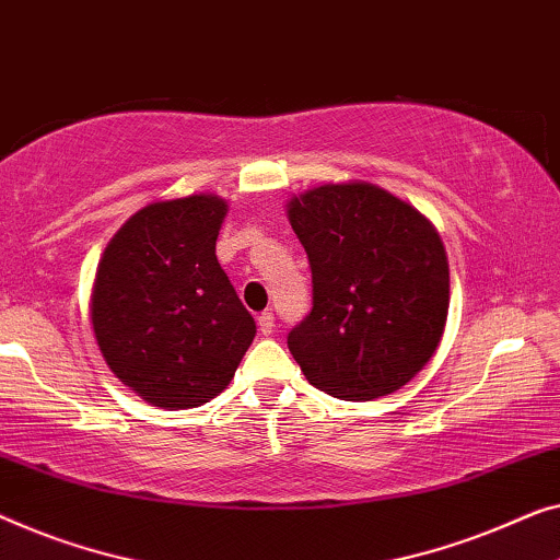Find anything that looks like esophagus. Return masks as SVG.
<instances>
[{
	"instance_id": "34e87169",
	"label": "esophagus",
	"mask_w": 560,
	"mask_h": 560,
	"mask_svg": "<svg viewBox=\"0 0 560 560\" xmlns=\"http://www.w3.org/2000/svg\"><path fill=\"white\" fill-rule=\"evenodd\" d=\"M257 326H260L262 336H270L275 330V315L272 313H260V315H257Z\"/></svg>"
}]
</instances>
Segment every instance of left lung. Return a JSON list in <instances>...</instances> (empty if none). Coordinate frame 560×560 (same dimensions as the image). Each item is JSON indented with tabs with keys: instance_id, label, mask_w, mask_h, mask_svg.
<instances>
[{
	"instance_id": "1",
	"label": "left lung",
	"mask_w": 560,
	"mask_h": 560,
	"mask_svg": "<svg viewBox=\"0 0 560 560\" xmlns=\"http://www.w3.org/2000/svg\"><path fill=\"white\" fill-rule=\"evenodd\" d=\"M313 272V311L288 348L315 388L346 401L409 384L440 346L450 265L424 214L366 182L323 184L288 201Z\"/></svg>"
}]
</instances>
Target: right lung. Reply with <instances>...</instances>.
<instances>
[{
    "label": "right lung",
    "mask_w": 560,
    "mask_h": 560,
    "mask_svg": "<svg viewBox=\"0 0 560 560\" xmlns=\"http://www.w3.org/2000/svg\"><path fill=\"white\" fill-rule=\"evenodd\" d=\"M226 201H153L113 234L95 272L91 318L101 353L153 407L220 396L257 334L217 260Z\"/></svg>",
    "instance_id": "right-lung-1"
}]
</instances>
